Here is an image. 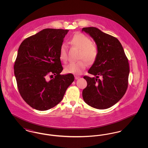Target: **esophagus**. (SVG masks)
I'll return each mask as SVG.
<instances>
[{"label":"esophagus","mask_w":148,"mask_h":148,"mask_svg":"<svg viewBox=\"0 0 148 148\" xmlns=\"http://www.w3.org/2000/svg\"><path fill=\"white\" fill-rule=\"evenodd\" d=\"M74 77H75V79L77 80V79H78L80 77H79V76H77V75H75Z\"/></svg>","instance_id":"obj_1"}]
</instances>
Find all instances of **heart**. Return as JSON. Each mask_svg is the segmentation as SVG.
Returning a JSON list of instances; mask_svg holds the SVG:
<instances>
[{"label":"heart","mask_w":148,"mask_h":148,"mask_svg":"<svg viewBox=\"0 0 148 148\" xmlns=\"http://www.w3.org/2000/svg\"><path fill=\"white\" fill-rule=\"evenodd\" d=\"M70 42L81 50L80 59H84L89 63H92L95 62L98 56V49L92 44V40L89 37L83 34H75L71 38ZM59 58L63 62L67 60V45L65 43H63L60 46ZM85 60H82L67 64L65 67V71L68 73L77 74L82 73L88 65Z\"/></svg>","instance_id":"1"}]
</instances>
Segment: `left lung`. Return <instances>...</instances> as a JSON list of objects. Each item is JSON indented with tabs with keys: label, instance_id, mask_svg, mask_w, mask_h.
Returning <instances> with one entry per match:
<instances>
[{
	"label": "left lung",
	"instance_id": "8db88e82",
	"mask_svg": "<svg viewBox=\"0 0 148 148\" xmlns=\"http://www.w3.org/2000/svg\"><path fill=\"white\" fill-rule=\"evenodd\" d=\"M82 32L94 39L98 49L97 58L88 71L95 77H84L87 86L83 90V98L92 108L108 109L118 103L127 91L130 71L128 60L116 38L95 27L83 28Z\"/></svg>",
	"mask_w": 148,
	"mask_h": 148
}]
</instances>
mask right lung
I'll use <instances>...</instances> for the list:
<instances>
[{
    "instance_id": "obj_1",
    "label": "right lung",
    "mask_w": 148,
    "mask_h": 148,
    "mask_svg": "<svg viewBox=\"0 0 148 148\" xmlns=\"http://www.w3.org/2000/svg\"><path fill=\"white\" fill-rule=\"evenodd\" d=\"M69 30L45 29L21 42L14 64L15 77L22 98L38 110L58 104L74 82L72 74L61 75L59 51ZM49 75L54 77L48 79Z\"/></svg>"
}]
</instances>
